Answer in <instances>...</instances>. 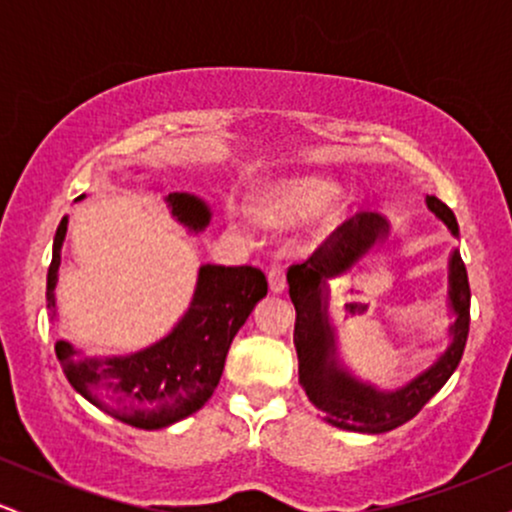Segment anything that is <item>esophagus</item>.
<instances>
[{
  "label": "esophagus",
  "mask_w": 512,
  "mask_h": 512,
  "mask_svg": "<svg viewBox=\"0 0 512 512\" xmlns=\"http://www.w3.org/2000/svg\"><path fill=\"white\" fill-rule=\"evenodd\" d=\"M267 279H269V289H272L274 293H281V291L286 289V272H284V267H272V269H269Z\"/></svg>",
  "instance_id": "obj_1"
}]
</instances>
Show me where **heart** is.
<instances>
[{
	"instance_id": "heart-1",
	"label": "heart",
	"mask_w": 512,
	"mask_h": 512,
	"mask_svg": "<svg viewBox=\"0 0 512 512\" xmlns=\"http://www.w3.org/2000/svg\"><path fill=\"white\" fill-rule=\"evenodd\" d=\"M334 195H337V185L327 178H317V175L276 180L252 192L248 199V214L260 226L289 231V228L301 226L320 214ZM325 219H334V209L325 211Z\"/></svg>"
}]
</instances>
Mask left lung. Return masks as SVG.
Here are the masks:
<instances>
[{"instance_id": "1", "label": "left lung", "mask_w": 512, "mask_h": 512, "mask_svg": "<svg viewBox=\"0 0 512 512\" xmlns=\"http://www.w3.org/2000/svg\"><path fill=\"white\" fill-rule=\"evenodd\" d=\"M428 209L460 236L455 214L438 197H426ZM390 233L385 216L363 211L351 216L303 264L286 272L289 296L296 305L293 344L298 354V380L305 395L320 409L327 424L356 433H385L414 419L424 404L448 383L460 366L469 334V281L460 250L448 262V305L455 320L450 325V346L433 366L397 390H378L351 375L337 358V337L330 322V286L327 281L349 272Z\"/></svg>"}]
</instances>
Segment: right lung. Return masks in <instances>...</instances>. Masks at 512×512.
Returning <instances> with one entry per match:
<instances>
[{
  "label": "right lung",
  "instance_id": "add662e5",
  "mask_svg": "<svg viewBox=\"0 0 512 512\" xmlns=\"http://www.w3.org/2000/svg\"><path fill=\"white\" fill-rule=\"evenodd\" d=\"M166 202L175 221L190 233H202L209 226L211 209L199 197L173 192ZM67 223L69 219L64 216L52 243L45 293L52 317ZM264 296L267 279L257 267L202 264L190 308L156 344L127 356L88 358L60 339L55 344V354L67 380L81 397L122 424L156 431L195 414L207 404L221 380L233 337Z\"/></svg>",
  "mask_w": 512,
  "mask_h": 512
}]
</instances>
